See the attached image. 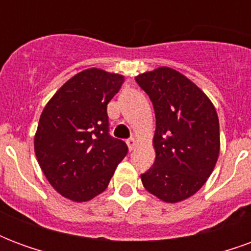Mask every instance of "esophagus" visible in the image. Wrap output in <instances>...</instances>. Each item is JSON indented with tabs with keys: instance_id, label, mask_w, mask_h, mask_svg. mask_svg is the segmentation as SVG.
<instances>
[{
	"instance_id": "esophagus-1",
	"label": "esophagus",
	"mask_w": 251,
	"mask_h": 251,
	"mask_svg": "<svg viewBox=\"0 0 251 251\" xmlns=\"http://www.w3.org/2000/svg\"><path fill=\"white\" fill-rule=\"evenodd\" d=\"M126 144H127L129 149L133 151V149H136V147L138 145V141H137L136 138H130V140H127V141H126Z\"/></svg>"
}]
</instances>
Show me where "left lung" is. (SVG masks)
<instances>
[{"mask_svg":"<svg viewBox=\"0 0 251 251\" xmlns=\"http://www.w3.org/2000/svg\"><path fill=\"white\" fill-rule=\"evenodd\" d=\"M156 114V160L141 175L148 192L165 203H179L210 177L221 151L219 120L211 99L192 80L169 67L136 76Z\"/></svg>","mask_w":251,"mask_h":251,"instance_id":"left-lung-1","label":"left lung"}]
</instances>
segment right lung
<instances>
[{"label": "right lung", "instance_id": "obj_1", "mask_svg": "<svg viewBox=\"0 0 251 251\" xmlns=\"http://www.w3.org/2000/svg\"><path fill=\"white\" fill-rule=\"evenodd\" d=\"M125 76L87 68L68 79L43 110L35 153L48 183L66 199L88 201L107 188L127 147L109 136L107 103Z\"/></svg>", "mask_w": 251, "mask_h": 251}]
</instances>
